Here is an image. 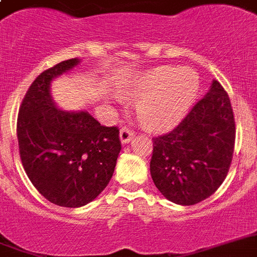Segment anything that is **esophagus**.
<instances>
[{"instance_id": "34e87169", "label": "esophagus", "mask_w": 257, "mask_h": 257, "mask_svg": "<svg viewBox=\"0 0 257 257\" xmlns=\"http://www.w3.org/2000/svg\"><path fill=\"white\" fill-rule=\"evenodd\" d=\"M134 137V131H132L128 126H123L120 129V141L121 143H128Z\"/></svg>"}]
</instances>
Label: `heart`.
<instances>
[{
    "instance_id": "1",
    "label": "heart",
    "mask_w": 257,
    "mask_h": 257,
    "mask_svg": "<svg viewBox=\"0 0 257 257\" xmlns=\"http://www.w3.org/2000/svg\"><path fill=\"white\" fill-rule=\"evenodd\" d=\"M200 79L189 68L159 66L140 74L123 88L129 98H140L137 115L150 131L172 126L195 101Z\"/></svg>"
}]
</instances>
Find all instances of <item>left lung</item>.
Returning a JSON list of instances; mask_svg holds the SVG:
<instances>
[{"label":"left lung","mask_w":257,"mask_h":257,"mask_svg":"<svg viewBox=\"0 0 257 257\" xmlns=\"http://www.w3.org/2000/svg\"><path fill=\"white\" fill-rule=\"evenodd\" d=\"M150 172L172 202L189 206L210 197L225 179L235 141L229 96L218 80L172 132L152 138Z\"/></svg>","instance_id":"8db88e82"}]
</instances>
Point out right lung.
Wrapping results in <instances>:
<instances>
[{
	"instance_id": "add662e5",
	"label": "right lung",
	"mask_w": 257,
	"mask_h": 257,
	"mask_svg": "<svg viewBox=\"0 0 257 257\" xmlns=\"http://www.w3.org/2000/svg\"><path fill=\"white\" fill-rule=\"evenodd\" d=\"M78 64L66 60L39 74L23 100L16 128L28 178L43 197L64 207L84 206L100 195L121 150L117 126L55 105L51 82Z\"/></svg>"
}]
</instances>
